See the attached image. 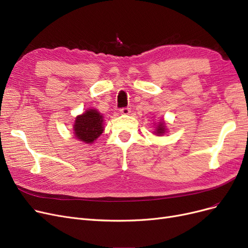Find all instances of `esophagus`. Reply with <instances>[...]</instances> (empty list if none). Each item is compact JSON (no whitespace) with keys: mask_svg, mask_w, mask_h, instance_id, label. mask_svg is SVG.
I'll return each mask as SVG.
<instances>
[{"mask_svg":"<svg viewBox=\"0 0 248 248\" xmlns=\"http://www.w3.org/2000/svg\"><path fill=\"white\" fill-rule=\"evenodd\" d=\"M130 112H131V108H129V107H124V108L121 109V113L122 114L127 115V114H130Z\"/></svg>","mask_w":248,"mask_h":248,"instance_id":"obj_1","label":"esophagus"}]
</instances>
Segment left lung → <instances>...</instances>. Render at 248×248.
Masks as SVG:
<instances>
[{
	"instance_id": "left-lung-1",
	"label": "left lung",
	"mask_w": 248,
	"mask_h": 248,
	"mask_svg": "<svg viewBox=\"0 0 248 248\" xmlns=\"http://www.w3.org/2000/svg\"><path fill=\"white\" fill-rule=\"evenodd\" d=\"M167 129H166V123L163 121H160L158 123V124L156 125V130H155L154 134L157 135V136H162L164 133H166Z\"/></svg>"
}]
</instances>
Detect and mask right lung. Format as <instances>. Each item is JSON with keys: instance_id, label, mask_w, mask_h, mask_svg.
I'll list each match as a JSON object with an SVG mask.
<instances>
[{"instance_id": "1", "label": "right lung", "mask_w": 248, "mask_h": 248, "mask_svg": "<svg viewBox=\"0 0 248 248\" xmlns=\"http://www.w3.org/2000/svg\"><path fill=\"white\" fill-rule=\"evenodd\" d=\"M75 137L88 144L93 143L103 133V116L96 109H88L85 113L78 115L73 124Z\"/></svg>"}]
</instances>
